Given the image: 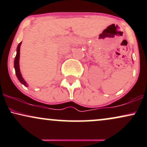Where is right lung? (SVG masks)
Masks as SVG:
<instances>
[{"instance_id":"obj_1","label":"right lung","mask_w":147,"mask_h":147,"mask_svg":"<svg viewBox=\"0 0 147 147\" xmlns=\"http://www.w3.org/2000/svg\"><path fill=\"white\" fill-rule=\"evenodd\" d=\"M21 43H20L18 45L17 47V52H16V55L15 57V59H14V68H15V72H16V77L19 82H21V84H23V85L25 86H28L27 85V83L25 82V81L23 79L22 77L21 72H20V68H19V57H20V46H21Z\"/></svg>"}]
</instances>
